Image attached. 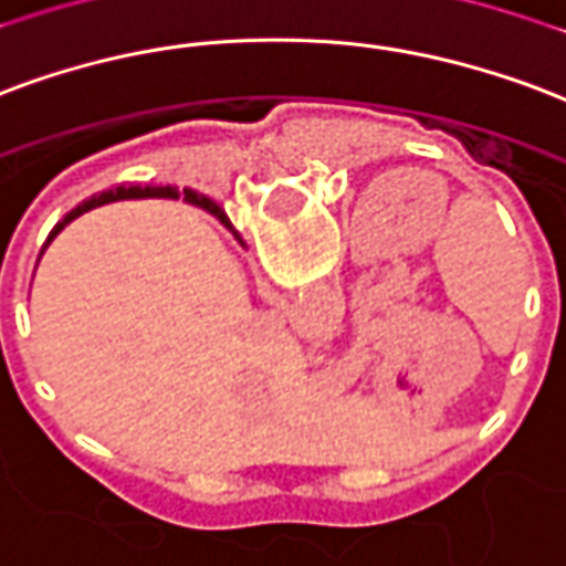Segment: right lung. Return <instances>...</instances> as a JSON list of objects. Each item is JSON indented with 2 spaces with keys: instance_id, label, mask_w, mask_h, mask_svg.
Instances as JSON below:
<instances>
[{
  "instance_id": "add662e5",
  "label": "right lung",
  "mask_w": 566,
  "mask_h": 566,
  "mask_svg": "<svg viewBox=\"0 0 566 566\" xmlns=\"http://www.w3.org/2000/svg\"><path fill=\"white\" fill-rule=\"evenodd\" d=\"M132 198H179V191H177V188H170V186H155V188L153 186H128V188L119 186V188H111V191H102V195H95V198L83 200V203L77 209H71L69 216H65V219H62L60 224H56V228L50 230L48 245H50V240H53V237H56V233H60V230L65 228V224H69V221H74V219H77V216H83V212H90V209L102 207V203H113V200H132ZM186 200H191L195 207L212 212V216H216V219H219L221 224H230L228 216L221 212L219 203H212V200L203 198V195L186 191ZM48 245H44V249H48ZM44 249H41V251H44Z\"/></svg>"
}]
</instances>
